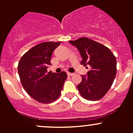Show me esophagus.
I'll list each match as a JSON object with an SVG mask.
<instances>
[{"instance_id":"34e87169","label":"esophagus","mask_w":133,"mask_h":133,"mask_svg":"<svg viewBox=\"0 0 133 133\" xmlns=\"http://www.w3.org/2000/svg\"><path fill=\"white\" fill-rule=\"evenodd\" d=\"M67 74H68V76H73V75H74V73H69V72H68V73H67Z\"/></svg>"}]
</instances>
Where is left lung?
<instances>
[{
	"label": "left lung",
	"mask_w": 133,
	"mask_h": 133,
	"mask_svg": "<svg viewBox=\"0 0 133 133\" xmlns=\"http://www.w3.org/2000/svg\"><path fill=\"white\" fill-rule=\"evenodd\" d=\"M69 43L78 49L82 65L91 68L87 76H81L82 80L77 85L80 95L91 101L100 100L109 90L116 76V57L108 47L86 37Z\"/></svg>",
	"instance_id": "obj_1"
}]
</instances>
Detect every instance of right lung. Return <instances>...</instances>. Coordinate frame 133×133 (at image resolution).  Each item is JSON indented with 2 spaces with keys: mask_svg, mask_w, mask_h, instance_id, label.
I'll use <instances>...</instances> for the list:
<instances>
[{
  "mask_svg": "<svg viewBox=\"0 0 133 133\" xmlns=\"http://www.w3.org/2000/svg\"><path fill=\"white\" fill-rule=\"evenodd\" d=\"M61 42H45L35 45L21 57L18 73L28 95L42 104L55 101L60 96L67 76L65 71L48 72L53 51Z\"/></svg>",
  "mask_w": 133,
  "mask_h": 133,
  "instance_id": "1",
  "label": "right lung"
}]
</instances>
